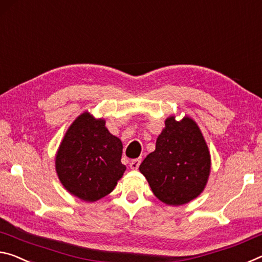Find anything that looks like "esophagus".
<instances>
[{
    "label": "esophagus",
    "mask_w": 262,
    "mask_h": 262,
    "mask_svg": "<svg viewBox=\"0 0 262 262\" xmlns=\"http://www.w3.org/2000/svg\"><path fill=\"white\" fill-rule=\"evenodd\" d=\"M140 162H141V159H139V158H138V159L131 160V161H130V168H131V169H138Z\"/></svg>",
    "instance_id": "1"
}]
</instances>
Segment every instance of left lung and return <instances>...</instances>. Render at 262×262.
Wrapping results in <instances>:
<instances>
[{"instance_id":"1","label":"left lung","mask_w":262,"mask_h":262,"mask_svg":"<svg viewBox=\"0 0 262 262\" xmlns=\"http://www.w3.org/2000/svg\"><path fill=\"white\" fill-rule=\"evenodd\" d=\"M210 168L208 145L195 121L189 117L177 121L170 116L156 149L145 158L139 170L161 202L182 205L203 191Z\"/></svg>"}]
</instances>
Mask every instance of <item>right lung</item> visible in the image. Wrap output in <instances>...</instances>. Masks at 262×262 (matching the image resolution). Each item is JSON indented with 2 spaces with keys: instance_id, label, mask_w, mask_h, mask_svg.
Segmentation results:
<instances>
[{
  "instance_id": "add662e5",
  "label": "right lung",
  "mask_w": 262,
  "mask_h": 262,
  "mask_svg": "<svg viewBox=\"0 0 262 262\" xmlns=\"http://www.w3.org/2000/svg\"><path fill=\"white\" fill-rule=\"evenodd\" d=\"M123 144L88 111L68 127L55 157V170L62 186L85 202H95L115 189L126 167Z\"/></svg>"
}]
</instances>
